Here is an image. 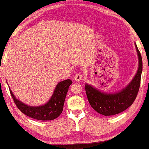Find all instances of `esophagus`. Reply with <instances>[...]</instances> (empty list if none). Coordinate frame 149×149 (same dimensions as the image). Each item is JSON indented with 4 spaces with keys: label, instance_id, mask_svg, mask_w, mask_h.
Wrapping results in <instances>:
<instances>
[{
    "label": "esophagus",
    "instance_id": "1",
    "mask_svg": "<svg viewBox=\"0 0 149 149\" xmlns=\"http://www.w3.org/2000/svg\"><path fill=\"white\" fill-rule=\"evenodd\" d=\"M74 79L75 81H80L82 79V75L81 74H76L74 76Z\"/></svg>",
    "mask_w": 149,
    "mask_h": 149
}]
</instances>
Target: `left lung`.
Instances as JSON below:
<instances>
[{"mask_svg":"<svg viewBox=\"0 0 149 149\" xmlns=\"http://www.w3.org/2000/svg\"><path fill=\"white\" fill-rule=\"evenodd\" d=\"M138 56V70L131 82L119 91L109 93L100 91L91 85L85 84V91L90 105L96 112L108 116L122 112L134 102L139 89L143 62L141 55L135 42Z\"/></svg>","mask_w":149,"mask_h":149,"instance_id":"obj_1","label":"left lung"}]
</instances>
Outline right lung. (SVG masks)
<instances>
[{"label":"right lung","mask_w":149,"mask_h":149,"mask_svg":"<svg viewBox=\"0 0 149 149\" xmlns=\"http://www.w3.org/2000/svg\"><path fill=\"white\" fill-rule=\"evenodd\" d=\"M72 84L70 79L59 82L49 101L39 107H32L20 101L15 97L10 87L9 89L14 103L22 113L35 120L47 121L56 119L61 114L68 88Z\"/></svg>","instance_id":"right-lung-1"}]
</instances>
